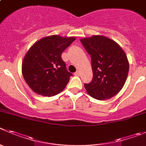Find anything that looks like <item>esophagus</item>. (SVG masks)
<instances>
[{"label":"esophagus","mask_w":146,"mask_h":146,"mask_svg":"<svg viewBox=\"0 0 146 146\" xmlns=\"http://www.w3.org/2000/svg\"><path fill=\"white\" fill-rule=\"evenodd\" d=\"M74 75H76V76H80V71H77V72H75V73H74Z\"/></svg>","instance_id":"esophagus-1"}]
</instances>
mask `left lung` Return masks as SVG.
I'll use <instances>...</instances> for the list:
<instances>
[{"label": "left lung", "mask_w": 146, "mask_h": 146, "mask_svg": "<svg viewBox=\"0 0 146 146\" xmlns=\"http://www.w3.org/2000/svg\"><path fill=\"white\" fill-rule=\"evenodd\" d=\"M91 58L93 80L84 84L90 96L106 100L121 90L127 77L129 63L121 47L112 40L96 35L80 40Z\"/></svg>", "instance_id": "obj_1"}]
</instances>
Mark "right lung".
<instances>
[{
  "label": "right lung",
  "instance_id": "right-lung-1",
  "mask_svg": "<svg viewBox=\"0 0 146 146\" xmlns=\"http://www.w3.org/2000/svg\"><path fill=\"white\" fill-rule=\"evenodd\" d=\"M74 40V37L53 35L30 48L22 63V74L33 91L50 97L65 88L72 74L68 72L61 54Z\"/></svg>",
  "mask_w": 146,
  "mask_h": 146
}]
</instances>
